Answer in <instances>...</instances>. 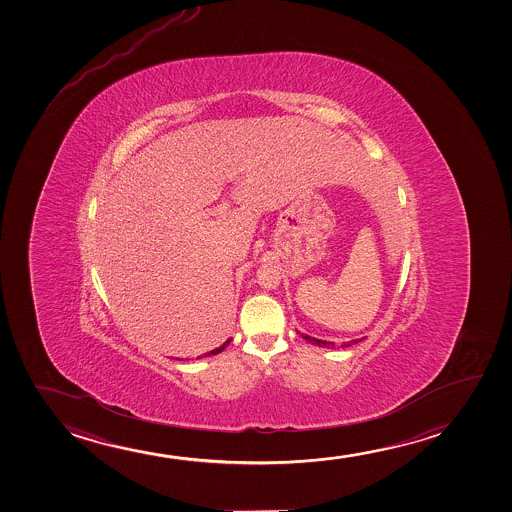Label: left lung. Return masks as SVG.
Returning a JSON list of instances; mask_svg holds the SVG:
<instances>
[{"mask_svg": "<svg viewBox=\"0 0 512 512\" xmlns=\"http://www.w3.org/2000/svg\"><path fill=\"white\" fill-rule=\"evenodd\" d=\"M308 343L316 344V346H323V348H336V344L330 343V341H322V339H316V337L308 336V334H301ZM362 341V339H360ZM357 343V339L355 341H350V343L341 344V346H351V344Z\"/></svg>", "mask_w": 512, "mask_h": 512, "instance_id": "obj_1", "label": "left lung"}]
</instances>
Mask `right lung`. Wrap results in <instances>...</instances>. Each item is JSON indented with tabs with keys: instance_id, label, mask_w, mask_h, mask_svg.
Here are the masks:
<instances>
[{
	"instance_id": "obj_1",
	"label": "right lung",
	"mask_w": 512,
	"mask_h": 512,
	"mask_svg": "<svg viewBox=\"0 0 512 512\" xmlns=\"http://www.w3.org/2000/svg\"><path fill=\"white\" fill-rule=\"evenodd\" d=\"M229 343H231V341H227V343L222 344V346H220V348H217V350H211L210 353H206L204 357H208V355H217V353H220V351L224 350L225 346H227V344Z\"/></svg>"
}]
</instances>
